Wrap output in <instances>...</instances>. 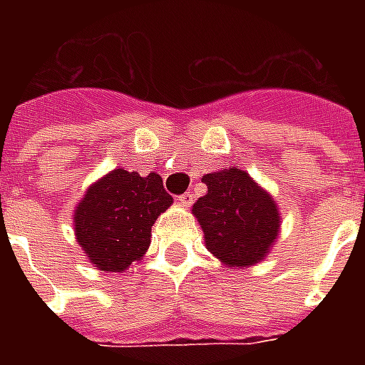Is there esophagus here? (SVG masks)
Here are the masks:
<instances>
[{"label": "esophagus", "instance_id": "obj_1", "mask_svg": "<svg viewBox=\"0 0 365 365\" xmlns=\"http://www.w3.org/2000/svg\"><path fill=\"white\" fill-rule=\"evenodd\" d=\"M178 203H182L183 207H190L191 203H193V195H191L190 191H185V193H182V195L178 197Z\"/></svg>", "mask_w": 365, "mask_h": 365}]
</instances>
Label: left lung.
I'll list each match as a JSON object with an SVG mask.
<instances>
[{"instance_id": "obj_1", "label": "left lung", "mask_w": 365, "mask_h": 365, "mask_svg": "<svg viewBox=\"0 0 365 365\" xmlns=\"http://www.w3.org/2000/svg\"><path fill=\"white\" fill-rule=\"evenodd\" d=\"M207 195L197 199L193 215L205 235V246L229 268L260 262L279 230L275 201L250 175L230 168L203 175Z\"/></svg>"}]
</instances>
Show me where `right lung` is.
Instances as JSON below:
<instances>
[{
	"label": "right lung",
	"instance_id": "right-lung-1",
	"mask_svg": "<svg viewBox=\"0 0 365 365\" xmlns=\"http://www.w3.org/2000/svg\"><path fill=\"white\" fill-rule=\"evenodd\" d=\"M158 174L113 170L93 183L76 209L78 242L103 272H125L148 250L152 225L172 205Z\"/></svg>",
	"mask_w": 365,
	"mask_h": 365
}]
</instances>
